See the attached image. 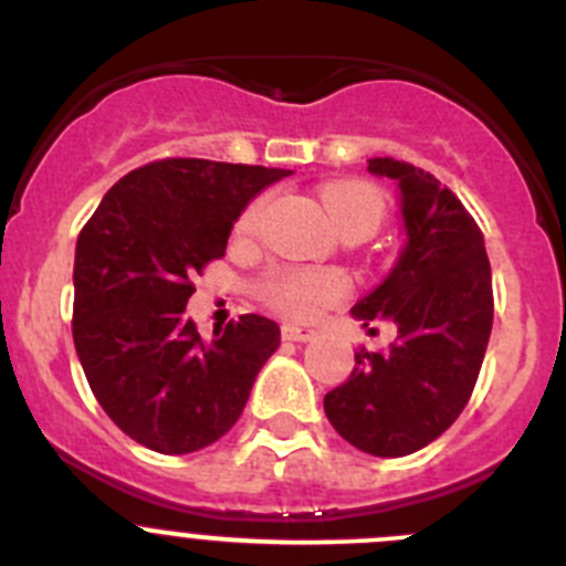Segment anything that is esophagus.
<instances>
[{
  "mask_svg": "<svg viewBox=\"0 0 566 566\" xmlns=\"http://www.w3.org/2000/svg\"><path fill=\"white\" fill-rule=\"evenodd\" d=\"M314 337H317V332L308 326H283V339H292V343H308Z\"/></svg>",
  "mask_w": 566,
  "mask_h": 566,
  "instance_id": "obj_1",
  "label": "esophagus"
}]
</instances>
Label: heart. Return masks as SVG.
Returning <instances> with one entry per match:
<instances>
[{"mask_svg":"<svg viewBox=\"0 0 566 566\" xmlns=\"http://www.w3.org/2000/svg\"><path fill=\"white\" fill-rule=\"evenodd\" d=\"M323 201L328 212L345 227L352 221H371L379 227L382 221V198L374 187L357 181L332 184L323 189ZM263 214V201H254L243 209L238 221V232H252ZM348 283L337 272H312V269H283L274 272L263 286V297L280 314L294 319H312L319 308L332 306L345 294Z\"/></svg>","mask_w":566,"mask_h":566,"instance_id":"heart-1","label":"heart"}]
</instances>
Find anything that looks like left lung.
<instances>
[{
	"mask_svg": "<svg viewBox=\"0 0 566 566\" xmlns=\"http://www.w3.org/2000/svg\"><path fill=\"white\" fill-rule=\"evenodd\" d=\"M399 187L405 247L388 277L352 308L363 326L391 319L388 352L354 354L352 377L326 394L334 431L371 457H408L464 411L493 328L490 260L457 195L413 164L371 158Z\"/></svg>",
	"mask_w": 566,
	"mask_h": 566,
	"instance_id": "8db88e82",
	"label": "left lung"
}]
</instances>
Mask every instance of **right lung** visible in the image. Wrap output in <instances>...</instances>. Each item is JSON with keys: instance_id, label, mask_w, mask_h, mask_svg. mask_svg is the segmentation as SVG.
Returning <instances> with one entry per match:
<instances>
[{"instance_id": "1", "label": "right lung", "mask_w": 566, "mask_h": 566, "mask_svg": "<svg viewBox=\"0 0 566 566\" xmlns=\"http://www.w3.org/2000/svg\"><path fill=\"white\" fill-rule=\"evenodd\" d=\"M286 175L164 158L124 175L78 234L76 354L107 417L149 451L181 457L218 442L277 352L274 319L243 314L203 339L184 312L240 212Z\"/></svg>"}]
</instances>
